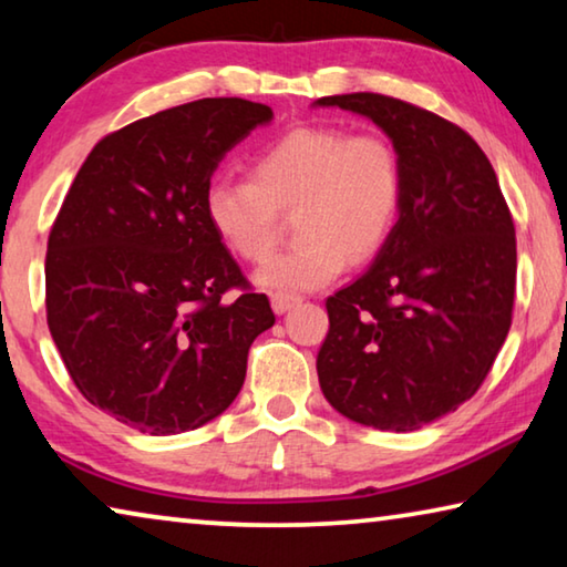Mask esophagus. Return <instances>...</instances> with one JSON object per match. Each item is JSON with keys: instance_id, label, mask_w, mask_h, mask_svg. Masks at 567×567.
Returning <instances> with one entry per match:
<instances>
[{"instance_id": "34e87169", "label": "esophagus", "mask_w": 567, "mask_h": 567, "mask_svg": "<svg viewBox=\"0 0 567 567\" xmlns=\"http://www.w3.org/2000/svg\"><path fill=\"white\" fill-rule=\"evenodd\" d=\"M301 299L299 296H289V293H271V307L276 313H286L293 307H299Z\"/></svg>"}]
</instances>
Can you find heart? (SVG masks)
<instances>
[{"instance_id": "b5f03b06", "label": "heart", "mask_w": 567, "mask_h": 567, "mask_svg": "<svg viewBox=\"0 0 567 567\" xmlns=\"http://www.w3.org/2000/svg\"><path fill=\"white\" fill-rule=\"evenodd\" d=\"M403 162L382 134L301 126L250 162V179H213L205 217L243 264L274 254L281 217L293 215L299 246L276 256L256 281L276 293L317 291L350 264L378 256L403 207Z\"/></svg>"}]
</instances>
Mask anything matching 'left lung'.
<instances>
[{
    "mask_svg": "<svg viewBox=\"0 0 567 567\" xmlns=\"http://www.w3.org/2000/svg\"><path fill=\"white\" fill-rule=\"evenodd\" d=\"M372 118L403 162V207L372 268L327 299L317 354L334 411L415 431L472 398L512 327L515 223L489 159L464 128L380 93L324 95Z\"/></svg>",
    "mask_w": 567,
    "mask_h": 567,
    "instance_id": "8db88e82",
    "label": "left lung"
}]
</instances>
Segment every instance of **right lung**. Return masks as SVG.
Returning <instances> with one entry per match:
<instances>
[{"label":"right lung","mask_w":567,"mask_h":567,"mask_svg":"<svg viewBox=\"0 0 567 567\" xmlns=\"http://www.w3.org/2000/svg\"><path fill=\"white\" fill-rule=\"evenodd\" d=\"M271 118L246 99L193 101L103 136L78 169L48 238V327L75 388L118 423L193 431L240 393L276 317L213 233L205 189Z\"/></svg>","instance_id":"1"}]
</instances>
